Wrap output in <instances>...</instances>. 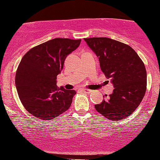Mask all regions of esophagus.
I'll return each instance as SVG.
<instances>
[{
  "label": "esophagus",
  "mask_w": 160,
  "mask_h": 160,
  "mask_svg": "<svg viewBox=\"0 0 160 160\" xmlns=\"http://www.w3.org/2000/svg\"><path fill=\"white\" fill-rule=\"evenodd\" d=\"M82 91L85 92V93H90V92H91L92 90H90L89 89H86V88H82Z\"/></svg>",
  "instance_id": "1"
}]
</instances>
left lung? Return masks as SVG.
Segmentation results:
<instances>
[{"label": "left lung", "mask_w": 160, "mask_h": 160, "mask_svg": "<svg viewBox=\"0 0 160 160\" xmlns=\"http://www.w3.org/2000/svg\"><path fill=\"white\" fill-rule=\"evenodd\" d=\"M84 41L98 57L101 70L114 88L107 99L95 104L96 110L108 119L128 117L138 108L146 91L145 64L129 45L109 38Z\"/></svg>", "instance_id": "obj_1"}]
</instances>
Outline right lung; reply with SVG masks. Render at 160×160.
I'll return each instance as SVG.
<instances>
[{"instance_id":"1","label":"right lung","mask_w":160,"mask_h":160,"mask_svg":"<svg viewBox=\"0 0 160 160\" xmlns=\"http://www.w3.org/2000/svg\"><path fill=\"white\" fill-rule=\"evenodd\" d=\"M81 39L54 38L29 50L21 59L15 86L25 109L36 118L50 120L68 110L76 93L56 86L66 57L79 47Z\"/></svg>"}]
</instances>
